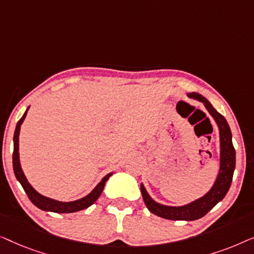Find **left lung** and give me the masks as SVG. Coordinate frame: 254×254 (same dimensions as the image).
<instances>
[{"label": "left lung", "instance_id": "1", "mask_svg": "<svg viewBox=\"0 0 254 254\" xmlns=\"http://www.w3.org/2000/svg\"><path fill=\"white\" fill-rule=\"evenodd\" d=\"M187 96L192 99H196L203 103L208 112L214 120L216 121L218 130H220V170H218L217 178L214 185L203 196L194 200L192 202L184 204V206L173 207L156 202L149 195L143 184H141V193L145 206L152 214L166 220L173 221H194L203 217L208 211L213 209L220 201L223 200L225 194L230 189L232 176L236 168V151L232 144V135L230 127L225 120V118L214 109L213 105L197 92H190Z\"/></svg>", "mask_w": 254, "mask_h": 254}]
</instances>
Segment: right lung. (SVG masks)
Segmentation results:
<instances>
[{
	"instance_id": "1",
	"label": "right lung",
	"mask_w": 254,
	"mask_h": 254,
	"mask_svg": "<svg viewBox=\"0 0 254 254\" xmlns=\"http://www.w3.org/2000/svg\"><path fill=\"white\" fill-rule=\"evenodd\" d=\"M27 111H29V107L25 111V113L23 114V117L20 118L18 123L16 125L15 134H13V154H12V165H13V172H15V176L20 185L23 186L24 190L29 196L34 206H37L39 209L45 210V211H53V213H75V211H79L82 209H85L93 204L97 201V199L102 194L104 186H105V183L109 180L111 176L113 175L112 172L106 175L104 178L100 180V183L97 185L95 189H93L91 192H90L88 195L82 197V199L70 201V202H62V201H58L54 199H51V197L41 195L40 193H38L36 190L31 186V184L27 182L25 175H24L22 166H20L19 162V130H20V125L23 124L24 119H25Z\"/></svg>"
}]
</instances>
